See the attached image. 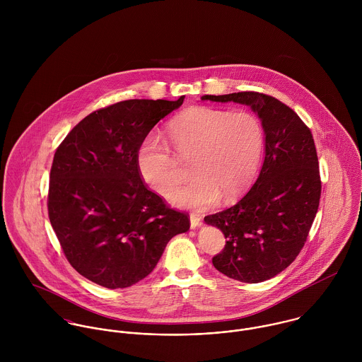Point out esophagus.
Wrapping results in <instances>:
<instances>
[{
    "label": "esophagus",
    "mask_w": 362,
    "mask_h": 362,
    "mask_svg": "<svg viewBox=\"0 0 362 362\" xmlns=\"http://www.w3.org/2000/svg\"><path fill=\"white\" fill-rule=\"evenodd\" d=\"M189 220H191V228L195 230L198 227H201L204 223H202V218L198 216V214H191L189 216Z\"/></svg>",
    "instance_id": "obj_1"
}]
</instances>
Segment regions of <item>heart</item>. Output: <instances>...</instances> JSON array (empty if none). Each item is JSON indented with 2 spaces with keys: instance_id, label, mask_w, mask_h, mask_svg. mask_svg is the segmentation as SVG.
Instances as JSON below:
<instances>
[{
  "instance_id": "obj_1",
  "label": "heart",
  "mask_w": 362,
  "mask_h": 362,
  "mask_svg": "<svg viewBox=\"0 0 362 362\" xmlns=\"http://www.w3.org/2000/svg\"><path fill=\"white\" fill-rule=\"evenodd\" d=\"M165 132L177 155L192 158L194 180L170 195L173 205L206 210L220 198L237 199L252 184L264 148V128L254 112L192 107L174 117ZM136 167L160 195L171 192L181 180L177 158L157 136L139 145Z\"/></svg>"
}]
</instances>
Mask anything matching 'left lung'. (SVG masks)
Instances as JSON below:
<instances>
[{"instance_id":"1","label":"left lung","mask_w":362,"mask_h":362,"mask_svg":"<svg viewBox=\"0 0 362 362\" xmlns=\"http://www.w3.org/2000/svg\"><path fill=\"white\" fill-rule=\"evenodd\" d=\"M250 105L264 128V158L250 192L205 217L227 238L213 266L230 279L260 283L287 269L303 250L320 198L319 164L310 128L280 100L257 92L202 96Z\"/></svg>"}]
</instances>
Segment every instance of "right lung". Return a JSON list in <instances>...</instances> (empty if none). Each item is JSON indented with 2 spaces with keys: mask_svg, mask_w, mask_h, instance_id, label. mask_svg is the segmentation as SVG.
Masks as SVG:
<instances>
[{
  "mask_svg": "<svg viewBox=\"0 0 362 362\" xmlns=\"http://www.w3.org/2000/svg\"><path fill=\"white\" fill-rule=\"evenodd\" d=\"M134 99L85 117L52 160L49 217L72 267L105 288L145 279L188 216L146 188L136 152L156 124L184 103Z\"/></svg>",
  "mask_w": 362,
  "mask_h": 362,
  "instance_id": "obj_1",
  "label": "right lung"
}]
</instances>
